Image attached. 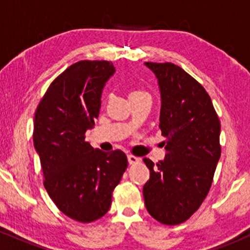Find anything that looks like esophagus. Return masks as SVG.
<instances>
[{
    "instance_id": "1",
    "label": "esophagus",
    "mask_w": 250,
    "mask_h": 250,
    "mask_svg": "<svg viewBox=\"0 0 250 250\" xmlns=\"http://www.w3.org/2000/svg\"><path fill=\"white\" fill-rule=\"evenodd\" d=\"M128 162L129 165H136V163L140 162L139 157L134 156V155H128Z\"/></svg>"
}]
</instances>
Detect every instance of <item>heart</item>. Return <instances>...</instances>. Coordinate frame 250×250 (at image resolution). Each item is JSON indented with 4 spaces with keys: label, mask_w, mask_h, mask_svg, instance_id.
Listing matches in <instances>:
<instances>
[{
    "label": "heart",
    "mask_w": 250,
    "mask_h": 250,
    "mask_svg": "<svg viewBox=\"0 0 250 250\" xmlns=\"http://www.w3.org/2000/svg\"><path fill=\"white\" fill-rule=\"evenodd\" d=\"M141 96H149V94L147 91L142 90V89H134V90H131L130 94H129V99H131V97H141Z\"/></svg>",
    "instance_id": "obj_1"
}]
</instances>
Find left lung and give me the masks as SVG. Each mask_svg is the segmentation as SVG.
Segmentation results:
<instances>
[{"label":"left lung","instance_id":"1","mask_svg":"<svg viewBox=\"0 0 250 250\" xmlns=\"http://www.w3.org/2000/svg\"><path fill=\"white\" fill-rule=\"evenodd\" d=\"M159 80L160 129L166 159L145 157L150 179L143 187L148 213L163 225L187 221L209 193L221 156V123L202 84L170 62H146Z\"/></svg>","mask_w":250,"mask_h":250}]
</instances>
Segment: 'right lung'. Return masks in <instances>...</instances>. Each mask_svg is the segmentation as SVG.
<instances>
[{"label":"right lung","instance_id":"add662e5","mask_svg":"<svg viewBox=\"0 0 250 250\" xmlns=\"http://www.w3.org/2000/svg\"><path fill=\"white\" fill-rule=\"evenodd\" d=\"M114 71L108 61L74 63L51 82L34 117V147L45 190L63 214L83 223L107 214L128 167L122 150L105 153L84 140L95 125L102 89Z\"/></svg>","mask_w":250,"mask_h":250}]
</instances>
